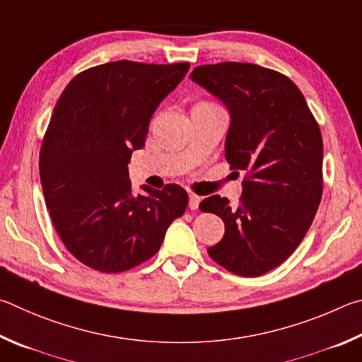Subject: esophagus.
<instances>
[{"label":"esophagus","instance_id":"1","mask_svg":"<svg viewBox=\"0 0 362 362\" xmlns=\"http://www.w3.org/2000/svg\"><path fill=\"white\" fill-rule=\"evenodd\" d=\"M200 200L202 199L199 197V195H195V194L189 195V208H191V210H197L200 205Z\"/></svg>","mask_w":362,"mask_h":362}]
</instances>
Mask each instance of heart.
<instances>
[{
	"label": "heart",
	"mask_w": 362,
	"mask_h": 362,
	"mask_svg": "<svg viewBox=\"0 0 362 362\" xmlns=\"http://www.w3.org/2000/svg\"><path fill=\"white\" fill-rule=\"evenodd\" d=\"M195 106H213V103H206V101H202V103L195 105Z\"/></svg>",
	"instance_id": "1"
}]
</instances>
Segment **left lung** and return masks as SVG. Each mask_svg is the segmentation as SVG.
<instances>
[{
	"mask_svg": "<svg viewBox=\"0 0 362 362\" xmlns=\"http://www.w3.org/2000/svg\"><path fill=\"white\" fill-rule=\"evenodd\" d=\"M191 79L226 105V158L245 170L238 206L211 195L200 210L224 221L214 262L240 276H261L293 255L322 195V138L302 92L286 76L252 63L202 65Z\"/></svg>",
	"mask_w": 362,
	"mask_h": 362,
	"instance_id": "1",
	"label": "left lung"
}]
</instances>
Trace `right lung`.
Masks as SVG:
<instances>
[{
    "label": "right lung",
    "mask_w": 362,
    "mask_h": 362,
    "mask_svg": "<svg viewBox=\"0 0 362 362\" xmlns=\"http://www.w3.org/2000/svg\"><path fill=\"white\" fill-rule=\"evenodd\" d=\"M187 69L189 63H105L73 78L57 101L40 152L42 194L63 245L87 267H136L185 214L189 195L177 185L141 186L135 197L129 162Z\"/></svg>",
    "instance_id": "1"
}]
</instances>
